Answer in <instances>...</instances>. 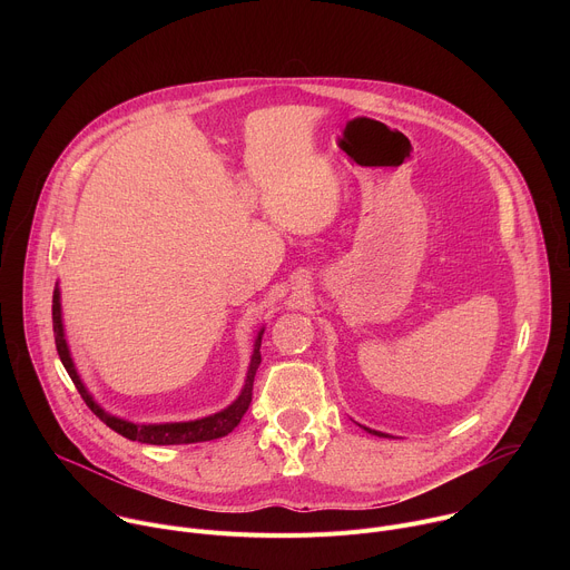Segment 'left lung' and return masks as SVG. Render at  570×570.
Returning <instances> with one entry per match:
<instances>
[{
	"instance_id": "obj_1",
	"label": "left lung",
	"mask_w": 570,
	"mask_h": 570,
	"mask_svg": "<svg viewBox=\"0 0 570 570\" xmlns=\"http://www.w3.org/2000/svg\"><path fill=\"white\" fill-rule=\"evenodd\" d=\"M361 426V424H358ZM363 431H367L370 435H376V438H392V435H387V433H381V431H374V429H367V426H361Z\"/></svg>"
}]
</instances>
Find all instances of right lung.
Wrapping results in <instances>:
<instances>
[{
  "label": "right lung",
  "instance_id": "obj_1",
  "mask_svg": "<svg viewBox=\"0 0 570 570\" xmlns=\"http://www.w3.org/2000/svg\"><path fill=\"white\" fill-rule=\"evenodd\" d=\"M51 317H53V336H56V350H58V356L69 374V379L73 381L78 394L83 396V401L88 403V409L106 424L110 426L115 433L132 440V442H141V444H157V446H165V444H194V442H209V440H218V438H225L227 433H232L240 417L246 415L248 405L253 401V383H255V374H257V367L262 363V336L266 332V327H262L257 332V338H255V347H253V356H250V367H248V374H246V383H243L240 387V394L227 405V409L214 413V415H207V417H200V420H191V422H167V424H135V422H128V420H121L117 415H110L108 411H104L101 405L95 401V396L88 392L86 383L80 381L78 372H76V365L71 361V354H69V345H67V338H65V327H62V308H60V288L56 284L53 288V304H51Z\"/></svg>",
  "mask_w": 570,
  "mask_h": 570
}]
</instances>
